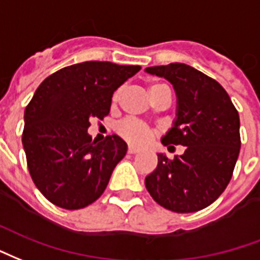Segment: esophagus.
I'll list each match as a JSON object with an SVG mask.
<instances>
[{"label": "esophagus", "mask_w": 260, "mask_h": 260, "mask_svg": "<svg viewBox=\"0 0 260 260\" xmlns=\"http://www.w3.org/2000/svg\"><path fill=\"white\" fill-rule=\"evenodd\" d=\"M127 151H128V153H137V152H140V149L136 148V147H133V145H130V147H128Z\"/></svg>", "instance_id": "obj_1"}]
</instances>
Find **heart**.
I'll return each mask as SVG.
<instances>
[{"mask_svg":"<svg viewBox=\"0 0 260 260\" xmlns=\"http://www.w3.org/2000/svg\"><path fill=\"white\" fill-rule=\"evenodd\" d=\"M166 86L164 84H152L149 87V94L152 96V100L156 96L159 91L165 88ZM120 92L122 90H117L113 95V101H117L119 96H120ZM117 132L122 136L124 140H127L128 143L136 144V145H143V144H147L152 138L153 130L149 127L148 124H145L143 122H138V120H134V119H126L123 120L122 123H119L117 126Z\"/></svg>","mask_w":260,"mask_h":260,"instance_id":"b5f03b06","label":"heart"}]
</instances>
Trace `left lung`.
<instances>
[{
	"label": "left lung",
	"instance_id": "8db88e82",
	"mask_svg": "<svg viewBox=\"0 0 260 260\" xmlns=\"http://www.w3.org/2000/svg\"><path fill=\"white\" fill-rule=\"evenodd\" d=\"M145 72L169 80L177 96V117L162 144L185 147L174 159L158 153V166L145 177V187L166 209L198 212L230 183L241 148L238 112L217 81L185 63L151 66Z\"/></svg>",
	"mask_w": 260,
	"mask_h": 260
}]
</instances>
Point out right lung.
Masks as SVG:
<instances>
[{
	"mask_svg": "<svg viewBox=\"0 0 260 260\" xmlns=\"http://www.w3.org/2000/svg\"><path fill=\"white\" fill-rule=\"evenodd\" d=\"M141 66L90 60L48 76L24 111L22 134L27 168L40 192L54 205L75 210L96 201L127 152L113 134L96 143L91 119L111 111L113 92Z\"/></svg>",
	"mask_w": 260,
	"mask_h": 260,
	"instance_id": "right-lung-1",
	"label": "right lung"
}]
</instances>
